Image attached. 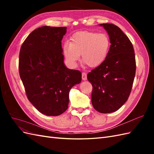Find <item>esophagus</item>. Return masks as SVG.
Here are the masks:
<instances>
[{
  "label": "esophagus",
  "mask_w": 154,
  "mask_h": 154,
  "mask_svg": "<svg viewBox=\"0 0 154 154\" xmlns=\"http://www.w3.org/2000/svg\"><path fill=\"white\" fill-rule=\"evenodd\" d=\"M82 74V80H83V81L87 80V74H86L85 72H83Z\"/></svg>",
  "instance_id": "34e87169"
}]
</instances>
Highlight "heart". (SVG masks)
I'll use <instances>...</instances> for the list:
<instances>
[{"mask_svg": "<svg viewBox=\"0 0 154 154\" xmlns=\"http://www.w3.org/2000/svg\"><path fill=\"white\" fill-rule=\"evenodd\" d=\"M110 48V40L106 34L79 31L72 35L69 42L64 43L63 54L70 67H76L82 55L83 64L96 68L104 62Z\"/></svg>", "mask_w": 154, "mask_h": 154, "instance_id": "heart-1", "label": "heart"}]
</instances>
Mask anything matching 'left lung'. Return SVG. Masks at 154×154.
Returning a JSON list of instances; mask_svg holds the SVG:
<instances>
[{"label":"left lung","mask_w":154,"mask_h":154,"mask_svg":"<svg viewBox=\"0 0 154 154\" xmlns=\"http://www.w3.org/2000/svg\"><path fill=\"white\" fill-rule=\"evenodd\" d=\"M109 35L110 48L103 63L87 74L92 85L94 108L101 113L118 110L127 101L136 74V58L129 38L117 26L101 24Z\"/></svg>","instance_id":"obj_1"}]
</instances>
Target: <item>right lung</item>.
I'll return each mask as SVG.
<instances>
[{"label": "right lung", "instance_id": "obj_1", "mask_svg": "<svg viewBox=\"0 0 154 154\" xmlns=\"http://www.w3.org/2000/svg\"><path fill=\"white\" fill-rule=\"evenodd\" d=\"M66 27L42 26L32 31L22 45L19 73L27 97L40 112L63 113L71 88L82 82V73L64 63L62 40Z\"/></svg>", "mask_w": 154, "mask_h": 154}]
</instances>
